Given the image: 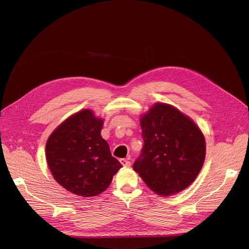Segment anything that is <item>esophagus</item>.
Here are the masks:
<instances>
[{
	"label": "esophagus",
	"mask_w": 249,
	"mask_h": 249,
	"mask_svg": "<svg viewBox=\"0 0 249 249\" xmlns=\"http://www.w3.org/2000/svg\"><path fill=\"white\" fill-rule=\"evenodd\" d=\"M120 162L122 163L123 166H129V165H131V162H129L127 159H124V158H122L120 160Z\"/></svg>",
	"instance_id": "1"
}]
</instances>
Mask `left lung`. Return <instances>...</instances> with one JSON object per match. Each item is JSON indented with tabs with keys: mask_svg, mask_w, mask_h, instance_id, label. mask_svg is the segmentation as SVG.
<instances>
[{
	"mask_svg": "<svg viewBox=\"0 0 249 249\" xmlns=\"http://www.w3.org/2000/svg\"><path fill=\"white\" fill-rule=\"evenodd\" d=\"M144 145L134 170L160 196L179 193L203 167L205 138L195 123L173 106L157 103L141 118Z\"/></svg>",
	"mask_w": 249,
	"mask_h": 249,
	"instance_id": "left-lung-1",
	"label": "left lung"
}]
</instances>
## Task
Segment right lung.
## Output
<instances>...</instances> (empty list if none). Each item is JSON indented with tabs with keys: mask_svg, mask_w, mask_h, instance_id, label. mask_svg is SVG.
Instances as JSON below:
<instances>
[{
	"mask_svg": "<svg viewBox=\"0 0 249 249\" xmlns=\"http://www.w3.org/2000/svg\"><path fill=\"white\" fill-rule=\"evenodd\" d=\"M103 122L89 109L70 116L47 140L46 161L53 178L84 197L104 192L122 164L100 132Z\"/></svg>",
	"mask_w": 249,
	"mask_h": 249,
	"instance_id": "1",
	"label": "right lung"
}]
</instances>
